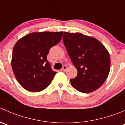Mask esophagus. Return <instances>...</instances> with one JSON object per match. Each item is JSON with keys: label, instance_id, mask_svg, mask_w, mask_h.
Segmentation results:
<instances>
[{"label": "esophagus", "instance_id": "34e87169", "mask_svg": "<svg viewBox=\"0 0 125 125\" xmlns=\"http://www.w3.org/2000/svg\"><path fill=\"white\" fill-rule=\"evenodd\" d=\"M66 69H67V66H63L62 67V71H65L66 70Z\"/></svg>", "mask_w": 125, "mask_h": 125}]
</instances>
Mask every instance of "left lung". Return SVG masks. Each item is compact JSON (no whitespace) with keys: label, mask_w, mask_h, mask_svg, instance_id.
<instances>
[{"label":"left lung","mask_w":125,"mask_h":125,"mask_svg":"<svg viewBox=\"0 0 125 125\" xmlns=\"http://www.w3.org/2000/svg\"><path fill=\"white\" fill-rule=\"evenodd\" d=\"M63 43L77 70L71 85L82 93H90L100 88L108 76L111 58L104 46L96 38L82 33L64 32Z\"/></svg>","instance_id":"left-lung-1"}]
</instances>
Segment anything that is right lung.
I'll list each match as a JSON object with an SVG mask.
<instances>
[{
    "label": "right lung",
    "mask_w": 125,
    "mask_h": 125,
    "mask_svg": "<svg viewBox=\"0 0 125 125\" xmlns=\"http://www.w3.org/2000/svg\"><path fill=\"white\" fill-rule=\"evenodd\" d=\"M63 32H33L20 38L13 49L11 66L21 85L40 92L50 85L56 72L47 60L49 49L60 42Z\"/></svg>",
    "instance_id": "1"
}]
</instances>
